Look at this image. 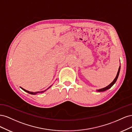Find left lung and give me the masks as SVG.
Instances as JSON below:
<instances>
[{"instance_id":"1","label":"left lung","mask_w":132,"mask_h":132,"mask_svg":"<svg viewBox=\"0 0 132 132\" xmlns=\"http://www.w3.org/2000/svg\"><path fill=\"white\" fill-rule=\"evenodd\" d=\"M120 69H121V66H119L118 70V72H117V75H116V78H115L113 80V81L112 82L110 85H109L108 86H107L106 87H104V88L98 89V90H97L96 91H97V92H102V91H106V90H108V89H110L111 87L114 84L115 82H116L117 80V79H118V77L119 74V71H120Z\"/></svg>"}]
</instances>
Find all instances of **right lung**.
Wrapping results in <instances>:
<instances>
[{
    "mask_svg": "<svg viewBox=\"0 0 132 132\" xmlns=\"http://www.w3.org/2000/svg\"><path fill=\"white\" fill-rule=\"evenodd\" d=\"M52 86V85L51 86H50L48 88L47 90H48V89L49 88H50V87ZM20 88L21 89H22L23 91H25V92H26V93H29V94H31V95H36V94H38V93H43V92H45V91H46L47 90H45V91H37V92H35V93H34V92H31V91H27V90H25V89H23L22 87H20Z\"/></svg>",
    "mask_w": 132,
    "mask_h": 132,
    "instance_id": "add662e5",
    "label": "right lung"
}]
</instances>
